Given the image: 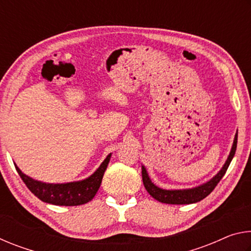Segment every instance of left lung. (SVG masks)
I'll list each match as a JSON object with an SVG mask.
<instances>
[{
	"mask_svg": "<svg viewBox=\"0 0 251 251\" xmlns=\"http://www.w3.org/2000/svg\"><path fill=\"white\" fill-rule=\"evenodd\" d=\"M237 138H238V133H236L235 135V139H233L230 154H229L226 163H225L223 168L220 169L217 175L212 177L209 181H207L201 186L194 187V188L174 189V190L161 189L151 180L146 168L142 166L143 182L148 194H150L152 198H155L156 201L164 203H171V205H188V203H194V202H198L202 201L203 198H206L208 195L215 189V187L217 186L220 179H222L225 174H226L229 165H230V161L232 160L233 156H235L236 148H237Z\"/></svg>",
	"mask_w": 251,
	"mask_h": 251,
	"instance_id": "obj_1",
	"label": "left lung"
}]
</instances>
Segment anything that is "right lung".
Wrapping results in <instances>:
<instances>
[{
  "mask_svg": "<svg viewBox=\"0 0 251 251\" xmlns=\"http://www.w3.org/2000/svg\"><path fill=\"white\" fill-rule=\"evenodd\" d=\"M110 156L112 154L106 157L96 172L86 179L66 184H46L26 176L16 165L15 168L27 188L42 201L56 206H78L94 198L101 184Z\"/></svg>",
  "mask_w": 251,
  "mask_h": 251,
  "instance_id": "right-lung-1",
  "label": "right lung"
}]
</instances>
